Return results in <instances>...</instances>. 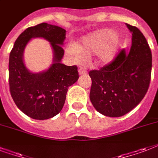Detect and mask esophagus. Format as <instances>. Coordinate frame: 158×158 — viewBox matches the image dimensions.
I'll use <instances>...</instances> for the list:
<instances>
[{
    "mask_svg": "<svg viewBox=\"0 0 158 158\" xmlns=\"http://www.w3.org/2000/svg\"><path fill=\"white\" fill-rule=\"evenodd\" d=\"M78 72H79V75H86L87 72H86V71H85V70L83 69H80L79 71H78Z\"/></svg>",
    "mask_w": 158,
    "mask_h": 158,
    "instance_id": "esophagus-1",
    "label": "esophagus"
}]
</instances>
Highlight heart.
I'll use <instances>...</instances> for the list:
<instances>
[{
  "mask_svg": "<svg viewBox=\"0 0 158 158\" xmlns=\"http://www.w3.org/2000/svg\"><path fill=\"white\" fill-rule=\"evenodd\" d=\"M122 42L119 35L109 28L97 30L84 36L77 46L67 48V52L77 62L97 55V64L108 65L114 61Z\"/></svg>",
  "mask_w": 158,
  "mask_h": 158,
  "instance_id": "1",
  "label": "heart"
}]
</instances>
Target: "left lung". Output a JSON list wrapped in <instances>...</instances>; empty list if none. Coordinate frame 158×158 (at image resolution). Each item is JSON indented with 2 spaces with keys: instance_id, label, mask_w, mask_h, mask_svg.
Here are the masks:
<instances>
[{
  "instance_id": "obj_1",
  "label": "left lung",
  "mask_w": 158,
  "mask_h": 158,
  "mask_svg": "<svg viewBox=\"0 0 158 158\" xmlns=\"http://www.w3.org/2000/svg\"><path fill=\"white\" fill-rule=\"evenodd\" d=\"M131 35V48L123 49L111 64L89 72L90 100L101 114L119 117L141 102L148 92L152 72V52L140 30L126 24Z\"/></svg>"
}]
</instances>
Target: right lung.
<instances>
[{
    "instance_id": "obj_1",
    "label": "right lung",
    "mask_w": 158,
    "mask_h": 158,
    "mask_svg": "<svg viewBox=\"0 0 158 158\" xmlns=\"http://www.w3.org/2000/svg\"><path fill=\"white\" fill-rule=\"evenodd\" d=\"M33 38L49 41L53 52L52 63L43 72L32 73L24 65L23 54ZM66 30L55 25L41 23L27 28L15 41L9 57L10 95L23 113L35 120L57 115L63 107L68 87L79 78L77 67L61 63Z\"/></svg>"
}]
</instances>
